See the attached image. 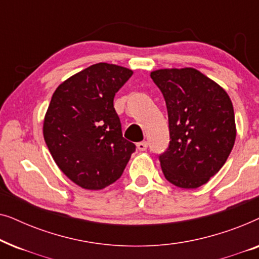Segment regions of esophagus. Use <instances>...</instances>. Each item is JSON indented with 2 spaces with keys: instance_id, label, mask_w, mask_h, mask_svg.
Here are the masks:
<instances>
[{
  "instance_id": "1",
  "label": "esophagus",
  "mask_w": 259,
  "mask_h": 259,
  "mask_svg": "<svg viewBox=\"0 0 259 259\" xmlns=\"http://www.w3.org/2000/svg\"><path fill=\"white\" fill-rule=\"evenodd\" d=\"M147 146H148V145H147L146 141H141V143H138L137 144V148L139 151H146L147 150Z\"/></svg>"
}]
</instances>
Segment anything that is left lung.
Instances as JSON below:
<instances>
[{
  "instance_id": "obj_1",
  "label": "left lung",
  "mask_w": 259,
  "mask_h": 259,
  "mask_svg": "<svg viewBox=\"0 0 259 259\" xmlns=\"http://www.w3.org/2000/svg\"><path fill=\"white\" fill-rule=\"evenodd\" d=\"M164 95L169 145L159 155L165 178L182 189H197L225 164L236 140L235 112L229 95L194 68L151 73Z\"/></svg>"
}]
</instances>
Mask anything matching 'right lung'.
<instances>
[{"label": "right lung", "instance_id": "right-lung-1", "mask_svg": "<svg viewBox=\"0 0 259 259\" xmlns=\"http://www.w3.org/2000/svg\"><path fill=\"white\" fill-rule=\"evenodd\" d=\"M133 72L100 62L56 88L44 121V137L59 168L76 185L101 190L121 177L136 145L122 137L115 93Z\"/></svg>", "mask_w": 259, "mask_h": 259}]
</instances>
